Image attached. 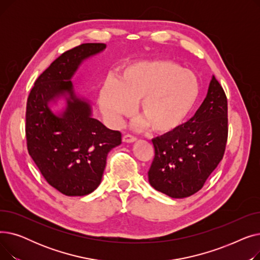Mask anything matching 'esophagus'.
I'll list each match as a JSON object with an SVG mask.
<instances>
[{
	"mask_svg": "<svg viewBox=\"0 0 260 260\" xmlns=\"http://www.w3.org/2000/svg\"><path fill=\"white\" fill-rule=\"evenodd\" d=\"M123 142H126V143H133L135 142L136 140H137V138L135 137V136H132V135H125L124 137L122 138Z\"/></svg>",
	"mask_w": 260,
	"mask_h": 260,
	"instance_id": "34e87169",
	"label": "esophagus"
}]
</instances>
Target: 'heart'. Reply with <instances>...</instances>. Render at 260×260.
Wrapping results in <instances>:
<instances>
[{
  "instance_id": "obj_1",
  "label": "heart",
  "mask_w": 260,
  "mask_h": 260,
  "mask_svg": "<svg viewBox=\"0 0 260 260\" xmlns=\"http://www.w3.org/2000/svg\"><path fill=\"white\" fill-rule=\"evenodd\" d=\"M199 95L197 77L172 61L140 62L127 66L115 84L105 83L99 105L105 117L118 124L138 102L141 124L159 134L178 128L192 111Z\"/></svg>"
}]
</instances>
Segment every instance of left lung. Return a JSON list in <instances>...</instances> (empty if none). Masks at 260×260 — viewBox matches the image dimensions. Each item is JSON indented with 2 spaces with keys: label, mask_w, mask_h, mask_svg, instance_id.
<instances>
[{
  "label": "left lung",
  "mask_w": 260,
  "mask_h": 260,
  "mask_svg": "<svg viewBox=\"0 0 260 260\" xmlns=\"http://www.w3.org/2000/svg\"><path fill=\"white\" fill-rule=\"evenodd\" d=\"M226 140L228 100L213 76L194 117L152 140L155 157L147 173L149 184L172 198L197 193L223 158Z\"/></svg>",
  "instance_id": "left-lung-1"
}]
</instances>
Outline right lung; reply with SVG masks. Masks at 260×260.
Instances as JSON below:
<instances>
[{
    "instance_id": "add662e5",
    "label": "right lung",
    "mask_w": 260,
    "mask_h": 260,
    "mask_svg": "<svg viewBox=\"0 0 260 260\" xmlns=\"http://www.w3.org/2000/svg\"><path fill=\"white\" fill-rule=\"evenodd\" d=\"M85 43L62 53L36 80L26 105L27 149L45 180L66 196H85L99 186L107 154L121 133L91 117V106L75 92L72 77L85 59L105 49ZM60 96L67 107L56 115L49 103Z\"/></svg>"
}]
</instances>
